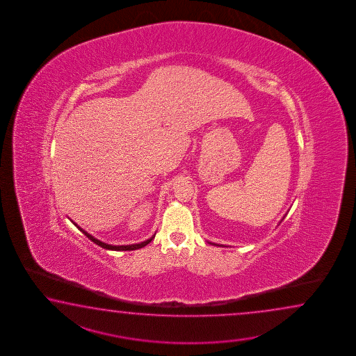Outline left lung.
Listing matches in <instances>:
<instances>
[{"label": "left lung", "instance_id": "obj_1", "mask_svg": "<svg viewBox=\"0 0 356 356\" xmlns=\"http://www.w3.org/2000/svg\"><path fill=\"white\" fill-rule=\"evenodd\" d=\"M210 244H213V245H219V244H215V243H211V242H210ZM221 247H222V245H221Z\"/></svg>", "mask_w": 356, "mask_h": 356}]
</instances>
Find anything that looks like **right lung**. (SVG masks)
<instances>
[{
  "mask_svg": "<svg viewBox=\"0 0 356 356\" xmlns=\"http://www.w3.org/2000/svg\"><path fill=\"white\" fill-rule=\"evenodd\" d=\"M74 222V221H72ZM74 225L76 227H79V230L80 232H83V234L86 235L89 239H90L91 242L95 243V244H98L99 247H102V248H104V250H140V248H143L145 247L146 244H149V243L152 242V239L155 238V235H152L150 239H147V241H145V242L136 243V244H129V245H112V244H106V243L102 242V241H99L97 238H94L92 235L89 234L88 232H85L83 227H77V224L74 222Z\"/></svg>",
  "mask_w": 356,
  "mask_h": 356,
  "instance_id": "add662e5",
  "label": "right lung"
}]
</instances>
